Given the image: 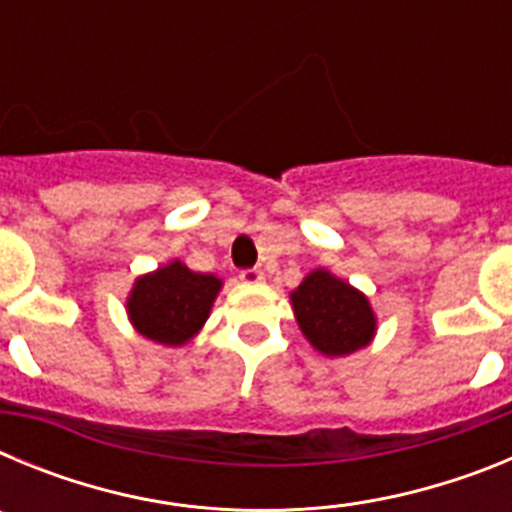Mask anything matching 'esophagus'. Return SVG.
I'll use <instances>...</instances> for the list:
<instances>
[{
  "instance_id": "esophagus-1",
  "label": "esophagus",
  "mask_w": 512,
  "mask_h": 512,
  "mask_svg": "<svg viewBox=\"0 0 512 512\" xmlns=\"http://www.w3.org/2000/svg\"><path fill=\"white\" fill-rule=\"evenodd\" d=\"M241 282L261 284V282H264V271H261V269H243L241 271Z\"/></svg>"
}]
</instances>
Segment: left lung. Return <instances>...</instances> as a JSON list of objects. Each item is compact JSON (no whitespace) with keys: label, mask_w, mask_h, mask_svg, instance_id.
I'll use <instances>...</instances> for the list:
<instances>
[{"label":"left lung","mask_w":512,"mask_h":512,"mask_svg":"<svg viewBox=\"0 0 512 512\" xmlns=\"http://www.w3.org/2000/svg\"><path fill=\"white\" fill-rule=\"evenodd\" d=\"M297 323L307 341L325 356H346L372 341L377 320L374 312L348 282L328 271H312L292 292Z\"/></svg>","instance_id":"left-lung-1"}]
</instances>
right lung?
Here are the masks:
<instances>
[{
    "instance_id": "add662e5",
    "label": "right lung",
    "mask_w": 512,
    "mask_h": 512,
    "mask_svg": "<svg viewBox=\"0 0 512 512\" xmlns=\"http://www.w3.org/2000/svg\"><path fill=\"white\" fill-rule=\"evenodd\" d=\"M217 292L220 279L171 261L135 282L128 300L130 320L151 341L182 346L202 328Z\"/></svg>"
}]
</instances>
